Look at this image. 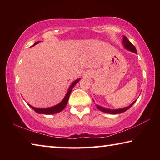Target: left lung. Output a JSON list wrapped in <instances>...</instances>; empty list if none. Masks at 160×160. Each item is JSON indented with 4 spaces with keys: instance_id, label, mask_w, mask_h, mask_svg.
Instances as JSON below:
<instances>
[{
    "instance_id": "8db88e82",
    "label": "left lung",
    "mask_w": 160,
    "mask_h": 160,
    "mask_svg": "<svg viewBox=\"0 0 160 160\" xmlns=\"http://www.w3.org/2000/svg\"><path fill=\"white\" fill-rule=\"evenodd\" d=\"M123 44L124 46V47H125L127 50L131 51H132V52H134L135 53H137L136 48H135L134 46L132 44V43L130 42V41L128 39H127V37L126 36H123ZM135 102H136V100L132 102L131 104H130L128 107H126L125 108H122V109H106V108L100 107V106H99V105H97V107L99 110L102 111V112H104V113H110V114H118V113L125 112L126 111H127L128 109H130V108H131L132 106V104H133Z\"/></svg>"
}]
</instances>
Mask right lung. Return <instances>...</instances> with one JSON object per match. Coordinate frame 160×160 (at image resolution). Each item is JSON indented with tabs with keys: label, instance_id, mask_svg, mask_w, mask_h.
<instances>
[{
	"label": "right lung",
	"instance_id": "right-lung-1",
	"mask_svg": "<svg viewBox=\"0 0 160 160\" xmlns=\"http://www.w3.org/2000/svg\"><path fill=\"white\" fill-rule=\"evenodd\" d=\"M39 42H36L33 46L38 44ZM79 80H80V78H79V79L76 80L75 81H74V82L71 84V85L69 87L68 90V92H67V93L66 94V96H65V97H64V99L62 100V101L60 103H59V104L55 105V106L51 107H48V108H43V109L42 108V109H41V108L34 107H32L29 104H28V105L32 108V109L34 110L35 112H36L38 113H42V114H54V113L60 112L64 109L65 107H66L67 103H68V101L70 92H71V91L72 90V88H73V87L75 85H76V84L78 82H79Z\"/></svg>",
	"mask_w": 160,
	"mask_h": 160
}]
</instances>
